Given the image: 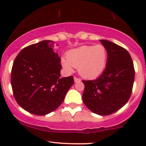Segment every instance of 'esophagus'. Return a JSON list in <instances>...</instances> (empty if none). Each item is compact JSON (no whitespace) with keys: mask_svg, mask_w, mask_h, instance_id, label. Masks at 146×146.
I'll list each match as a JSON object with an SVG mask.
<instances>
[{"mask_svg":"<svg viewBox=\"0 0 146 146\" xmlns=\"http://www.w3.org/2000/svg\"><path fill=\"white\" fill-rule=\"evenodd\" d=\"M74 81L75 82H80L81 81V80H80V78H77L75 76L74 77Z\"/></svg>","mask_w":146,"mask_h":146,"instance_id":"obj_1","label":"esophagus"}]
</instances>
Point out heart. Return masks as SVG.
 I'll use <instances>...</instances> for the list:
<instances>
[{
	"instance_id": "heart-1",
	"label": "heart",
	"mask_w": 146,
	"mask_h": 146,
	"mask_svg": "<svg viewBox=\"0 0 146 146\" xmlns=\"http://www.w3.org/2000/svg\"><path fill=\"white\" fill-rule=\"evenodd\" d=\"M108 53L102 44L82 46L68 52L66 58H62V65L68 72L73 66L78 68L80 76L85 78H94L102 73L107 64Z\"/></svg>"
}]
</instances>
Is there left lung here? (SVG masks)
I'll return each mask as SVG.
<instances>
[{
  "label": "left lung",
  "instance_id": "8db88e82",
  "mask_svg": "<svg viewBox=\"0 0 146 146\" xmlns=\"http://www.w3.org/2000/svg\"><path fill=\"white\" fill-rule=\"evenodd\" d=\"M108 53L107 66L95 80H82V101L92 112L110 115L120 110L130 98L134 82L133 60L126 49L102 39Z\"/></svg>",
  "mask_w": 146,
  "mask_h": 146
}]
</instances>
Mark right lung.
I'll use <instances>...</instances> for the list:
<instances>
[{
    "label": "right lung",
    "instance_id": "right-lung-1",
    "mask_svg": "<svg viewBox=\"0 0 146 146\" xmlns=\"http://www.w3.org/2000/svg\"><path fill=\"white\" fill-rule=\"evenodd\" d=\"M54 44L44 40L25 47L13 62V95L31 114L42 116L54 111L74 83L73 76L61 78V58L53 51Z\"/></svg>",
    "mask_w": 146,
    "mask_h": 146
}]
</instances>
